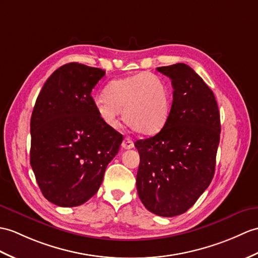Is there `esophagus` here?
I'll return each mask as SVG.
<instances>
[{"label": "esophagus", "instance_id": "34e87169", "mask_svg": "<svg viewBox=\"0 0 258 258\" xmlns=\"http://www.w3.org/2000/svg\"><path fill=\"white\" fill-rule=\"evenodd\" d=\"M122 147L124 149H131V148L134 147V143L132 142V140L130 139V137H125L123 143H122Z\"/></svg>", "mask_w": 258, "mask_h": 258}]
</instances>
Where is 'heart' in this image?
<instances>
[{"mask_svg": "<svg viewBox=\"0 0 258 258\" xmlns=\"http://www.w3.org/2000/svg\"><path fill=\"white\" fill-rule=\"evenodd\" d=\"M99 116L110 127H116L119 111L125 124L145 136L157 134L168 121L170 92L161 78L140 73L113 80L104 89V97L95 101Z\"/></svg>", "mask_w": 258, "mask_h": 258, "instance_id": "heart-1", "label": "heart"}]
</instances>
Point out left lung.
<instances>
[{"mask_svg": "<svg viewBox=\"0 0 258 258\" xmlns=\"http://www.w3.org/2000/svg\"><path fill=\"white\" fill-rule=\"evenodd\" d=\"M170 78L172 104L159 133L135 142L136 188L148 211L171 218L192 207L211 183L220 143V113L212 90L185 63L158 67Z\"/></svg>", "mask_w": 258, "mask_h": 258, "instance_id": "left-lung-1", "label": "left lung"}]
</instances>
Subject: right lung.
Instances as JSON below:
<instances>
[{
  "label": "right lung",
  "instance_id": "1",
  "mask_svg": "<svg viewBox=\"0 0 258 258\" xmlns=\"http://www.w3.org/2000/svg\"><path fill=\"white\" fill-rule=\"evenodd\" d=\"M105 71L70 62L48 78L31 118V166L48 201L83 205L103 181L123 141L99 116L92 89Z\"/></svg>",
  "mask_w": 258,
  "mask_h": 258
}]
</instances>
